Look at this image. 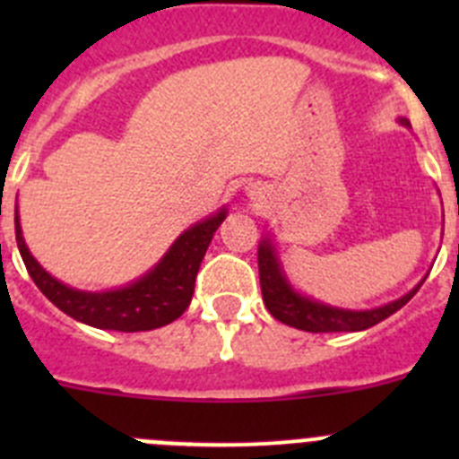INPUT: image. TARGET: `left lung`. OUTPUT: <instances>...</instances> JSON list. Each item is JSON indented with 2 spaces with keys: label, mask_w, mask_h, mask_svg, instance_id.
I'll list each match as a JSON object with an SVG mask.
<instances>
[{
  "label": "left lung",
  "mask_w": 459,
  "mask_h": 459,
  "mask_svg": "<svg viewBox=\"0 0 459 459\" xmlns=\"http://www.w3.org/2000/svg\"><path fill=\"white\" fill-rule=\"evenodd\" d=\"M400 124L411 128L407 117H400ZM257 262H259V285H262V299H264L266 310L273 315L278 322L294 326L299 331H307V333H342V331H366V328L375 326V324L384 322L391 317L393 312H397L403 306L411 301V296L420 290L425 282V275L419 285L411 287L407 294H403L395 301H388L384 306L368 307V310H354V307H340L324 303L319 299L303 294L291 285V280L287 278V271L282 266L275 241L269 232L259 241L257 248Z\"/></svg>",
  "instance_id": "8db88e82"
}]
</instances>
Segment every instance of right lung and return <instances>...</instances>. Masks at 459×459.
Instances as JSON below:
<instances>
[{
	"label": "right lung",
	"mask_w": 459,
	"mask_h": 459,
	"mask_svg": "<svg viewBox=\"0 0 459 459\" xmlns=\"http://www.w3.org/2000/svg\"><path fill=\"white\" fill-rule=\"evenodd\" d=\"M225 218L227 206H222L216 213L197 221L174 238L168 253L147 273L131 280L128 285L103 291L75 290L48 273L24 243L18 209H15V241L36 287L48 296V301L66 312L68 317L93 328L135 333V331L160 328L184 315L193 299L195 278L206 248Z\"/></svg>",
	"instance_id": "1"
}]
</instances>
